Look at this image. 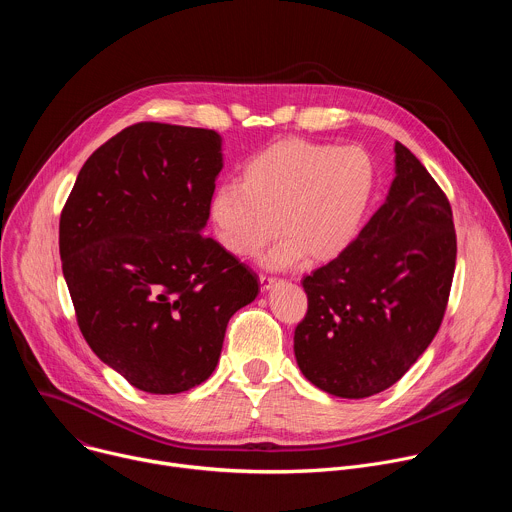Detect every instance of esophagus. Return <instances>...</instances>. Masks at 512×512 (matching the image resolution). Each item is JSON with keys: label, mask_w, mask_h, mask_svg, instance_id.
Here are the masks:
<instances>
[{"label": "esophagus", "mask_w": 512, "mask_h": 512, "mask_svg": "<svg viewBox=\"0 0 512 512\" xmlns=\"http://www.w3.org/2000/svg\"><path fill=\"white\" fill-rule=\"evenodd\" d=\"M259 283H261V289H263V291H267V289H271V287H273V283H275V277H269V275H259Z\"/></svg>", "instance_id": "obj_1"}]
</instances>
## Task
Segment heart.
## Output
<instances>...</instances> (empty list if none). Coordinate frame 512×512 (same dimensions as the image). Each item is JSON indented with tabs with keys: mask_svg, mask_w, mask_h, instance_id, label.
I'll list each match as a JSON object with an SVG mask.
<instances>
[{
	"mask_svg": "<svg viewBox=\"0 0 512 512\" xmlns=\"http://www.w3.org/2000/svg\"><path fill=\"white\" fill-rule=\"evenodd\" d=\"M373 190L375 164L362 148L281 139L247 160L239 184L212 192L208 216L235 257H255L277 231L283 241L267 265L289 267L302 255L328 261L354 239Z\"/></svg>",
	"mask_w": 512,
	"mask_h": 512,
	"instance_id": "heart-1",
	"label": "heart"
}]
</instances>
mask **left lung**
<instances>
[{"mask_svg": "<svg viewBox=\"0 0 512 512\" xmlns=\"http://www.w3.org/2000/svg\"><path fill=\"white\" fill-rule=\"evenodd\" d=\"M385 204L328 265L306 275L294 334L304 377L364 399L395 385L442 326L456 269L452 206L425 166L395 143Z\"/></svg>", "mask_w": 512, "mask_h": 512, "instance_id": "1", "label": "left lung"}]
</instances>
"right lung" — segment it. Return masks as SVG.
Instances as JSON below:
<instances>
[{
	"label": "right lung",
	"instance_id": "1",
	"mask_svg": "<svg viewBox=\"0 0 512 512\" xmlns=\"http://www.w3.org/2000/svg\"><path fill=\"white\" fill-rule=\"evenodd\" d=\"M223 170L212 129L143 121L85 162L60 214L62 273L93 352L135 389L176 395L216 369L257 275L204 237Z\"/></svg>",
	"mask_w": 512,
	"mask_h": 512
}]
</instances>
